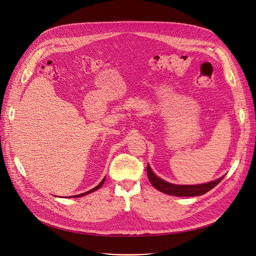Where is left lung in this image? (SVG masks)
<instances>
[{
    "label": "left lung",
    "instance_id": "obj_1",
    "mask_svg": "<svg viewBox=\"0 0 256 256\" xmlns=\"http://www.w3.org/2000/svg\"><path fill=\"white\" fill-rule=\"evenodd\" d=\"M146 172H148V180L154 188H156L164 194H171V196H194L204 194L218 186L224 178V175L222 178H220L218 180L207 182V184H202L180 186V184H173L167 182L164 180L158 178V176H156L152 172V170L150 169L148 164L146 167Z\"/></svg>",
    "mask_w": 256,
    "mask_h": 256
}]
</instances>
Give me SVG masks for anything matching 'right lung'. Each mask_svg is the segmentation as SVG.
Segmentation results:
<instances>
[{
  "label": "right lung",
  "mask_w": 256,
  "mask_h": 256,
  "mask_svg": "<svg viewBox=\"0 0 256 256\" xmlns=\"http://www.w3.org/2000/svg\"><path fill=\"white\" fill-rule=\"evenodd\" d=\"M104 180H106V178L102 180V182L100 184H98L97 186H95L94 188H92V190H88V192H84V194H76V196H74V198H78V196H86V194H90V192H93L94 190H97L98 188H100L102 184H104Z\"/></svg>",
  "instance_id": "obj_1"
}]
</instances>
